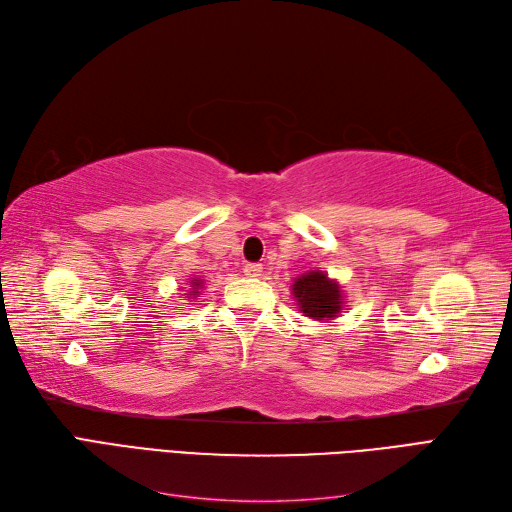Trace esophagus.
Listing matches in <instances>:
<instances>
[{
    "instance_id": "1",
    "label": "esophagus",
    "mask_w": 512,
    "mask_h": 512,
    "mask_svg": "<svg viewBox=\"0 0 512 512\" xmlns=\"http://www.w3.org/2000/svg\"><path fill=\"white\" fill-rule=\"evenodd\" d=\"M243 273H245V277H260L262 275V265H258V262H252V265H245Z\"/></svg>"
}]
</instances>
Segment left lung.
Returning a JSON list of instances; mask_svg holds the SVG:
<instances>
[{
    "instance_id": "8db88e82",
    "label": "left lung",
    "mask_w": 512,
    "mask_h": 512,
    "mask_svg": "<svg viewBox=\"0 0 512 512\" xmlns=\"http://www.w3.org/2000/svg\"><path fill=\"white\" fill-rule=\"evenodd\" d=\"M290 290L299 305V312H303L307 318L329 322L344 312V290L337 280H331L324 271L316 269L299 275L292 282Z\"/></svg>"
}]
</instances>
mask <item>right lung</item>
I'll list each match as a JSON object with an SVG mask.
<instances>
[{"label":"right lung","mask_w":512,"mask_h":512,"mask_svg":"<svg viewBox=\"0 0 512 512\" xmlns=\"http://www.w3.org/2000/svg\"><path fill=\"white\" fill-rule=\"evenodd\" d=\"M203 286H205V282L200 280V277H192V280L188 282V292H185V294H188V299L198 297L200 290H203Z\"/></svg>","instance_id":"obj_1"}]
</instances>
